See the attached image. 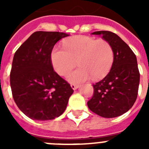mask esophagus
Here are the masks:
<instances>
[{
  "mask_svg": "<svg viewBox=\"0 0 149 149\" xmlns=\"http://www.w3.org/2000/svg\"><path fill=\"white\" fill-rule=\"evenodd\" d=\"M71 87H72V89H74V90H76L77 88H79V85H75V84H71Z\"/></svg>",
  "mask_w": 149,
  "mask_h": 149,
  "instance_id": "34e87169",
  "label": "esophagus"
}]
</instances>
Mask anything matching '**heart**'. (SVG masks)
Returning <instances> with one entry per match:
<instances>
[{"label":"heart","mask_w":149,"mask_h":149,"mask_svg":"<svg viewBox=\"0 0 149 149\" xmlns=\"http://www.w3.org/2000/svg\"><path fill=\"white\" fill-rule=\"evenodd\" d=\"M52 65L56 73L67 75L77 63L79 68L68 76L74 84H81L92 77L103 78L109 73L114 62V51L104 39L78 36L67 39L63 47H55L51 54Z\"/></svg>","instance_id":"1"}]
</instances>
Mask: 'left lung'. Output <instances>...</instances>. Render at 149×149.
Masks as SVG:
<instances>
[{"instance_id": "8db88e82", "label": "left lung", "mask_w": 149, "mask_h": 149, "mask_svg": "<svg viewBox=\"0 0 149 149\" xmlns=\"http://www.w3.org/2000/svg\"><path fill=\"white\" fill-rule=\"evenodd\" d=\"M102 36L114 51V62L110 72L93 84L94 93L87 102L91 111L104 118H114L125 113L136 101L139 72L136 55L119 36L110 31H95Z\"/></svg>"}]
</instances>
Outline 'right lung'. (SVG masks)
<instances>
[{"label":"right lung","instance_id":"1","mask_svg":"<svg viewBox=\"0 0 149 149\" xmlns=\"http://www.w3.org/2000/svg\"><path fill=\"white\" fill-rule=\"evenodd\" d=\"M60 32L36 31L19 47L13 57L10 86L13 99L33 120H51L63 113L74 90L54 71L51 54Z\"/></svg>","mask_w":149,"mask_h":149}]
</instances>
